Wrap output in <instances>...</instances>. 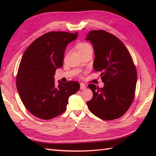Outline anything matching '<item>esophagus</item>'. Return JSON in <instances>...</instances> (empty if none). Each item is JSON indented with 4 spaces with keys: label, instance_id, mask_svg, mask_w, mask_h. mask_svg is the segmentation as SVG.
I'll list each match as a JSON object with an SVG mask.
<instances>
[{
    "label": "esophagus",
    "instance_id": "34e87169",
    "mask_svg": "<svg viewBox=\"0 0 156 156\" xmlns=\"http://www.w3.org/2000/svg\"><path fill=\"white\" fill-rule=\"evenodd\" d=\"M87 87H86V85L83 83H80V90H84L86 89Z\"/></svg>",
    "mask_w": 156,
    "mask_h": 156
}]
</instances>
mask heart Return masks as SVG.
<instances>
[{"label": "heart", "instance_id": "b5f03b06", "mask_svg": "<svg viewBox=\"0 0 156 156\" xmlns=\"http://www.w3.org/2000/svg\"><path fill=\"white\" fill-rule=\"evenodd\" d=\"M78 51L79 53L85 52L87 51H92V45L87 42H82L77 45Z\"/></svg>", "mask_w": 156, "mask_h": 156}]
</instances>
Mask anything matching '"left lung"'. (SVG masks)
Listing matches in <instances>:
<instances>
[{
    "label": "left lung",
    "mask_w": 156,
    "mask_h": 156,
    "mask_svg": "<svg viewBox=\"0 0 156 156\" xmlns=\"http://www.w3.org/2000/svg\"><path fill=\"white\" fill-rule=\"evenodd\" d=\"M86 40L93 45L94 71L101 72L105 84L103 88L88 85L93 97L87 106L103 120L118 119L127 111L135 97L137 76L133 59L120 39L108 32L92 30Z\"/></svg>",
    "instance_id": "left-lung-1"
}]
</instances>
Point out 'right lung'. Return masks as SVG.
<instances>
[{"label": "right lung", "instance_id": "obj_1", "mask_svg": "<svg viewBox=\"0 0 156 156\" xmlns=\"http://www.w3.org/2000/svg\"><path fill=\"white\" fill-rule=\"evenodd\" d=\"M78 37L75 34L51 31L31 43L20 62L16 84L26 108L37 118L49 120L63 113L69 96L80 89L76 81L55 86L54 76L63 66L64 51L68 44Z\"/></svg>", "mask_w": 156, "mask_h": 156}]
</instances>
